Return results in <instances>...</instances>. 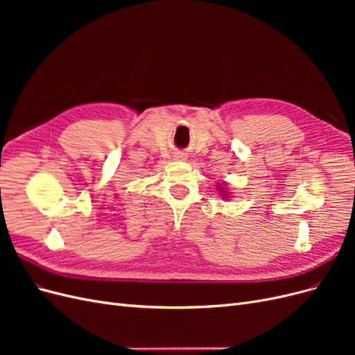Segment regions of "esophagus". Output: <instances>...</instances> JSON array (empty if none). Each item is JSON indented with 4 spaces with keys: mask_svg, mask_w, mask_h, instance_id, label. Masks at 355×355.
I'll use <instances>...</instances> for the list:
<instances>
[{
    "mask_svg": "<svg viewBox=\"0 0 355 355\" xmlns=\"http://www.w3.org/2000/svg\"><path fill=\"white\" fill-rule=\"evenodd\" d=\"M175 158H176V159H179V158H184V157H182V155H175Z\"/></svg>",
    "mask_w": 355,
    "mask_h": 355,
    "instance_id": "esophagus-1",
    "label": "esophagus"
}]
</instances>
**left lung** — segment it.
<instances>
[{"mask_svg": "<svg viewBox=\"0 0 355 355\" xmlns=\"http://www.w3.org/2000/svg\"><path fill=\"white\" fill-rule=\"evenodd\" d=\"M223 194H225V192H223Z\"/></svg>", "mask_w": 355, "mask_h": 355, "instance_id": "1", "label": "left lung"}]
</instances>
